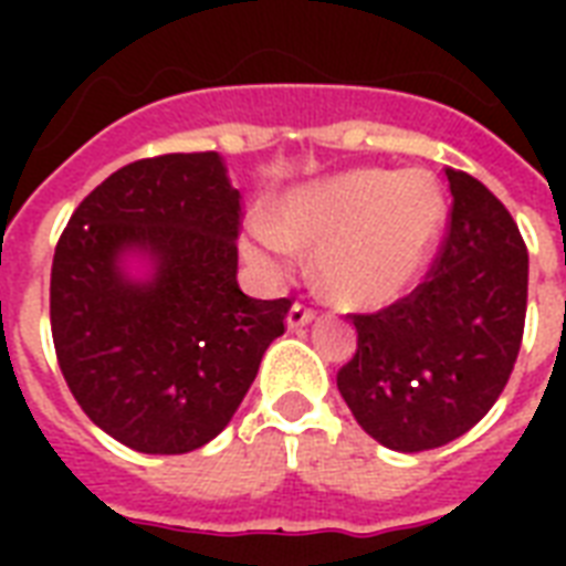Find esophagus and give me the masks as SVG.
<instances>
[{
	"instance_id": "obj_1",
	"label": "esophagus",
	"mask_w": 566,
	"mask_h": 566,
	"mask_svg": "<svg viewBox=\"0 0 566 566\" xmlns=\"http://www.w3.org/2000/svg\"><path fill=\"white\" fill-rule=\"evenodd\" d=\"M314 317H317V311L308 308V305H302V302H296V305H291V311H287V326L302 328V326H308Z\"/></svg>"
}]
</instances>
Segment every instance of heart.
<instances>
[{
  "label": "heart",
  "instance_id": "1",
  "mask_svg": "<svg viewBox=\"0 0 566 566\" xmlns=\"http://www.w3.org/2000/svg\"><path fill=\"white\" fill-rule=\"evenodd\" d=\"M429 172L353 170L293 188L275 220H252V258L284 270L296 247L319 249V282L349 308H381L408 287L443 222Z\"/></svg>",
  "mask_w": 566,
  "mask_h": 566
}]
</instances>
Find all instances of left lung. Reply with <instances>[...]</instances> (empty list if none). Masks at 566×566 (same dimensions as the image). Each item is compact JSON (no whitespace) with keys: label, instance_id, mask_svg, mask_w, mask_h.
Segmentation results:
<instances>
[{"label":"left lung","instance_id":"1","mask_svg":"<svg viewBox=\"0 0 566 566\" xmlns=\"http://www.w3.org/2000/svg\"><path fill=\"white\" fill-rule=\"evenodd\" d=\"M449 234L405 300L353 314L358 349L337 390L373 440L426 452L470 431L509 385L523 344L528 252L482 181L447 170Z\"/></svg>","mask_w":566,"mask_h":566}]
</instances>
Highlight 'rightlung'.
<instances>
[{"label":"right lung","mask_w":566,"mask_h":566,"mask_svg":"<svg viewBox=\"0 0 566 566\" xmlns=\"http://www.w3.org/2000/svg\"><path fill=\"white\" fill-rule=\"evenodd\" d=\"M240 193L217 153L111 172L55 247L49 319L66 387L111 438L181 455L220 434L291 300L238 284ZM140 256L146 276L127 273Z\"/></svg>","instance_id":"right-lung-1"}]
</instances>
